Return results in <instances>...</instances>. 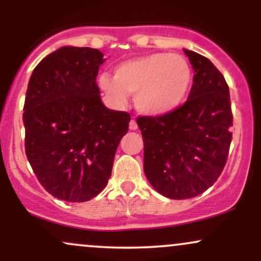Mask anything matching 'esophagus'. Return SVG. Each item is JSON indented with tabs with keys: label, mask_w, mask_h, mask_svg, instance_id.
I'll use <instances>...</instances> for the list:
<instances>
[{
	"label": "esophagus",
	"mask_w": 261,
	"mask_h": 261,
	"mask_svg": "<svg viewBox=\"0 0 261 261\" xmlns=\"http://www.w3.org/2000/svg\"><path fill=\"white\" fill-rule=\"evenodd\" d=\"M128 127H130V130H137V122L135 119H131L130 124H128Z\"/></svg>",
	"instance_id": "1"
}]
</instances>
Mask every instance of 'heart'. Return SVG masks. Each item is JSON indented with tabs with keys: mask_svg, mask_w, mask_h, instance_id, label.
<instances>
[{
	"mask_svg": "<svg viewBox=\"0 0 261 261\" xmlns=\"http://www.w3.org/2000/svg\"><path fill=\"white\" fill-rule=\"evenodd\" d=\"M193 72L178 54H152L121 62L114 77L101 73L99 87L119 106L135 94V106L146 115H163L181 104L190 88Z\"/></svg>",
	"mask_w": 261,
	"mask_h": 261,
	"instance_id": "b5f03b06",
	"label": "heart"
}]
</instances>
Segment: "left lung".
I'll return each mask as SVG.
<instances>
[{
  "label": "left lung",
  "instance_id": "8db88e82",
  "mask_svg": "<svg viewBox=\"0 0 261 261\" xmlns=\"http://www.w3.org/2000/svg\"><path fill=\"white\" fill-rule=\"evenodd\" d=\"M184 53L195 72L187 101L164 115L136 120L149 184L174 200L200 195L217 180L232 141L233 115L223 74L205 56Z\"/></svg>",
  "mask_w": 261,
  "mask_h": 261
}]
</instances>
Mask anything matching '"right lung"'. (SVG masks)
Masks as SVG:
<instances>
[{"label": "right lung", "mask_w": 261, "mask_h": 261, "mask_svg": "<svg viewBox=\"0 0 261 261\" xmlns=\"http://www.w3.org/2000/svg\"><path fill=\"white\" fill-rule=\"evenodd\" d=\"M103 54L64 46L44 58L27 89L25 154L54 197L85 202L107 187L130 114L101 103L97 79Z\"/></svg>", "instance_id": "add662e5"}]
</instances>
